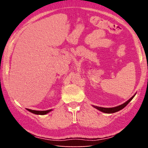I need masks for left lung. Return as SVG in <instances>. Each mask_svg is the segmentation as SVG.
Masks as SVG:
<instances>
[{"mask_svg": "<svg viewBox=\"0 0 148 148\" xmlns=\"http://www.w3.org/2000/svg\"><path fill=\"white\" fill-rule=\"evenodd\" d=\"M135 96V95H133L131 99L129 100H128L127 102H125V103H123V104L119 105L118 106H116V107H114V108H102V107H99V106H92L95 108L99 110V111H101L102 112H104V113H106V114H112V113H115V112H117L119 111V110H122L123 108H124L127 106V104H128L130 101H131V100L134 98V97Z\"/></svg>", "mask_w": 148, "mask_h": 148, "instance_id": "left-lung-1", "label": "left lung"}]
</instances>
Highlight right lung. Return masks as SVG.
I'll use <instances>...</instances> for the list:
<instances>
[{
    "instance_id": "add662e5",
    "label": "right lung",
    "mask_w": 148,
    "mask_h": 148,
    "mask_svg": "<svg viewBox=\"0 0 148 148\" xmlns=\"http://www.w3.org/2000/svg\"><path fill=\"white\" fill-rule=\"evenodd\" d=\"M28 111L31 112V113H33L34 114L37 115H45L49 113V112L52 111V110H44V111H38V110H32L31 109H27Z\"/></svg>"
}]
</instances>
